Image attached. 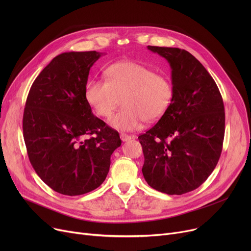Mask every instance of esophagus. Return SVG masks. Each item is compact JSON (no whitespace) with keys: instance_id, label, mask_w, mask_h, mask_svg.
I'll use <instances>...</instances> for the list:
<instances>
[{"instance_id":"esophagus-1","label":"esophagus","mask_w":251,"mask_h":251,"mask_svg":"<svg viewBox=\"0 0 251 251\" xmlns=\"http://www.w3.org/2000/svg\"><path fill=\"white\" fill-rule=\"evenodd\" d=\"M120 137H121L122 141H128V140H131L133 138L131 135H128V134H125V133H121Z\"/></svg>"}]
</instances>
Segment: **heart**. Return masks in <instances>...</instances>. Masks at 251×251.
Here are the masks:
<instances>
[{"instance_id":"heart-1","label":"heart","mask_w":251,"mask_h":251,"mask_svg":"<svg viewBox=\"0 0 251 251\" xmlns=\"http://www.w3.org/2000/svg\"><path fill=\"white\" fill-rule=\"evenodd\" d=\"M105 80L92 78L85 84L88 104L99 116L109 117L122 100L123 108L109 120L111 126L132 131L143 121L161 119L173 99L170 79L135 62H117L105 69Z\"/></svg>"}]
</instances>
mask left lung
Listing matches in <instances>:
<instances>
[{
    "mask_svg": "<svg viewBox=\"0 0 251 251\" xmlns=\"http://www.w3.org/2000/svg\"><path fill=\"white\" fill-rule=\"evenodd\" d=\"M148 49L168 61L173 99L157 123L138 136L142 174L153 189L181 195L200 187L219 162L225 134L224 102L213 77L189 51Z\"/></svg>",
    "mask_w": 251,
    "mask_h": 251,
    "instance_id": "obj_1",
    "label": "left lung"
}]
</instances>
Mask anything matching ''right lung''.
<instances>
[{
    "mask_svg": "<svg viewBox=\"0 0 251 251\" xmlns=\"http://www.w3.org/2000/svg\"><path fill=\"white\" fill-rule=\"evenodd\" d=\"M101 55L96 50L58 55L36 77L26 100L23 137L29 161L39 178L64 195L98 188L122 142L85 100L89 70Z\"/></svg>",
    "mask_w": 251,
    "mask_h": 251,
    "instance_id": "obj_1",
    "label": "right lung"
}]
</instances>
